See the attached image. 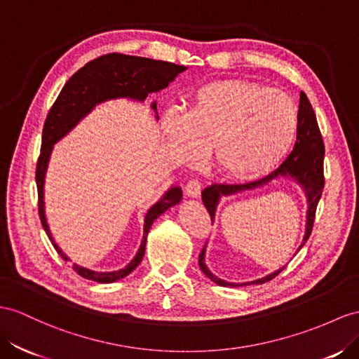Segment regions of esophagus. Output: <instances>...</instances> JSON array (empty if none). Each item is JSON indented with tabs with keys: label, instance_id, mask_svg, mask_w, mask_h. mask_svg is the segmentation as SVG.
Here are the masks:
<instances>
[{
	"label": "esophagus",
	"instance_id": "obj_1",
	"mask_svg": "<svg viewBox=\"0 0 359 359\" xmlns=\"http://www.w3.org/2000/svg\"><path fill=\"white\" fill-rule=\"evenodd\" d=\"M185 192L188 197H198L201 192V183L198 180H189L185 187Z\"/></svg>",
	"mask_w": 359,
	"mask_h": 359
}]
</instances>
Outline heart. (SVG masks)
I'll return each mask as SVG.
<instances>
[{
	"instance_id": "b5f03b06",
	"label": "heart",
	"mask_w": 359,
	"mask_h": 359,
	"mask_svg": "<svg viewBox=\"0 0 359 359\" xmlns=\"http://www.w3.org/2000/svg\"><path fill=\"white\" fill-rule=\"evenodd\" d=\"M299 110L290 95L247 80H219L198 88L185 114L168 112L162 133L180 163L201 153L219 176L233 182L264 177L285 159L296 140Z\"/></svg>"
}]
</instances>
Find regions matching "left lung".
I'll return each instance as SVG.
<instances>
[{"label":"left lung","instance_id":"obj_1","mask_svg":"<svg viewBox=\"0 0 359 359\" xmlns=\"http://www.w3.org/2000/svg\"><path fill=\"white\" fill-rule=\"evenodd\" d=\"M323 161H325V142L323 136H321L320 127L317 123V118L314 114V109H312L309 100L305 92H300V104H299V128H297V136H296V144H294L292 151L288 154V158L285 159L279 168L271 171L269 176H265L259 180L255 182H247V183H233V185H227V183H212V185L208 187L201 192V200H203V205L206 206L208 212L210 215V219L214 222L215 217V209L222 196L233 194L236 191L243 189H252L259 185H265V183L273 180L274 177L279 176H291L296 179L300 185L305 189L308 196V222H306V233L303 238V243L300 249L308 241V238L312 232V226H314L316 219V210L318 200L323 194L325 188V174H323ZM206 247V245H205ZM205 247L201 249V253L198 256V265L201 271H203L208 278L215 282L217 285H222V287H240L238 283H229L222 279L215 278V276L210 273L205 264ZM283 267L278 271H274L269 276H265L262 279L253 280L249 283H241L243 285H250V283H264L274 279Z\"/></svg>","mask_w":359,"mask_h":359}]
</instances>
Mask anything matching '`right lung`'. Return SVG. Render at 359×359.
I'll return each instance as SVG.
<instances>
[{"label":"right lung","mask_w":359,"mask_h":359,"mask_svg":"<svg viewBox=\"0 0 359 359\" xmlns=\"http://www.w3.org/2000/svg\"><path fill=\"white\" fill-rule=\"evenodd\" d=\"M185 69V67L176 65V63L171 62L110 53L86 63L83 68H80L67 81L65 86L60 90L59 97L54 101L47 119L43 123L41 154L38 163H36V185H38V209L43 231L47 232L54 249L57 250V253L65 261H68L67 255H63L57 244L54 243L43 210V179L54 142H57L60 137L65 136L81 118L89 114L94 106L101 103V101L119 97H128L142 101L151 92H158L167 88L174 77ZM151 107L156 109V103H153ZM180 200V188H171L158 203H154L149 209V212L145 215L141 247L127 267L112 273H95L76 264L72 265V269L81 278L100 283H110L126 278L127 274H130L140 265L144 258L147 235H149L154 219L163 214L168 208L177 205Z\"/></svg>","instance_id":"add662e5"}]
</instances>
